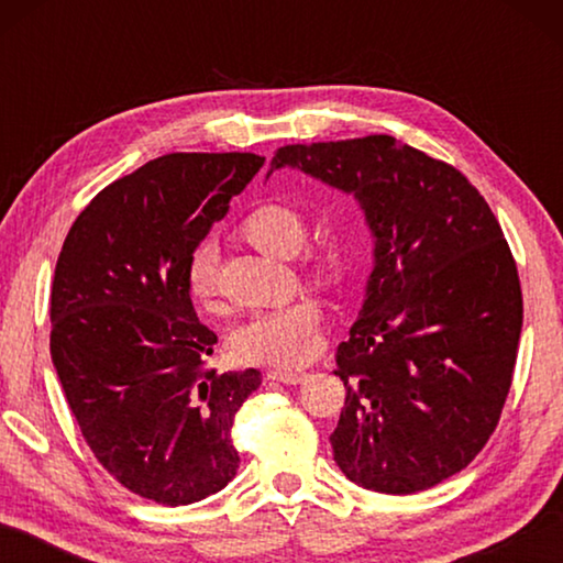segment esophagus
Segmentation results:
<instances>
[{
  "instance_id": "obj_1",
  "label": "esophagus",
  "mask_w": 563,
  "mask_h": 563,
  "mask_svg": "<svg viewBox=\"0 0 563 563\" xmlns=\"http://www.w3.org/2000/svg\"><path fill=\"white\" fill-rule=\"evenodd\" d=\"M305 377H308V373H302V369H271L268 373V379L283 385H300Z\"/></svg>"
}]
</instances>
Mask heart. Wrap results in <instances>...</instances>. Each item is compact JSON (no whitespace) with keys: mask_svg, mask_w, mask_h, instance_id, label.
Returning a JSON list of instances; mask_svg holds the SVG:
<instances>
[{"mask_svg":"<svg viewBox=\"0 0 563 563\" xmlns=\"http://www.w3.org/2000/svg\"><path fill=\"white\" fill-rule=\"evenodd\" d=\"M305 218L285 203H261L247 211L238 225V235L258 251L275 255V258H288L298 253L305 241ZM302 273L312 280H328L335 273V255L325 247H308L302 253ZM188 292L198 305H213L218 300V275H216V255L211 247H198L188 258L186 268ZM320 305L300 295L278 308L255 312L243 325H238L231 347L235 357L245 362H258V365H300L312 355L318 345L320 332Z\"/></svg>","mask_w":563,"mask_h":563,"instance_id":"1","label":"heart"}]
</instances>
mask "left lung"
I'll use <instances>...</instances> for the list:
<instances>
[{"label":"left lung","instance_id":"1","mask_svg":"<svg viewBox=\"0 0 563 563\" xmlns=\"http://www.w3.org/2000/svg\"><path fill=\"white\" fill-rule=\"evenodd\" d=\"M283 166L355 196L375 235L365 305L335 352V462L379 494L430 489L487 444L517 365L521 283L497 216L454 166L385 133L283 146L268 174Z\"/></svg>","mask_w":563,"mask_h":563}]
</instances>
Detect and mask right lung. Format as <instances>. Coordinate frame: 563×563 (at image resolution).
Wrapping results in <instances>:
<instances>
[{"label":"right lung","mask_w":563,"mask_h":563,"mask_svg":"<svg viewBox=\"0 0 563 563\" xmlns=\"http://www.w3.org/2000/svg\"><path fill=\"white\" fill-rule=\"evenodd\" d=\"M255 154H166L113 180L66 233L52 283V362L81 437L121 487L164 507L235 476L233 422L258 369L208 367L218 342L186 268Z\"/></svg>","instance_id":"right-lung-1"}]
</instances>
